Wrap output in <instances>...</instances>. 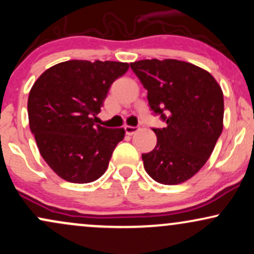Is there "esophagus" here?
I'll return each mask as SVG.
<instances>
[{
  "mask_svg": "<svg viewBox=\"0 0 254 254\" xmlns=\"http://www.w3.org/2000/svg\"><path fill=\"white\" fill-rule=\"evenodd\" d=\"M124 130L125 132H127V135H133V133L136 132V131H138V127H130V125H125L124 127Z\"/></svg>",
  "mask_w": 254,
  "mask_h": 254,
  "instance_id": "obj_1",
  "label": "esophagus"
}]
</instances>
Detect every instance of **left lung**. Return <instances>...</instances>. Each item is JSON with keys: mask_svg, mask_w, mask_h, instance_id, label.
Returning a JSON list of instances; mask_svg holds the SVG:
<instances>
[{"mask_svg": "<svg viewBox=\"0 0 254 254\" xmlns=\"http://www.w3.org/2000/svg\"><path fill=\"white\" fill-rule=\"evenodd\" d=\"M131 69L148 92L151 111L166 127L153 131L155 148L142 154L154 180L177 185L208 161L223 129V93L210 72L178 60H142Z\"/></svg>", "mask_w": 254, "mask_h": 254, "instance_id": "1", "label": "left lung"}]
</instances>
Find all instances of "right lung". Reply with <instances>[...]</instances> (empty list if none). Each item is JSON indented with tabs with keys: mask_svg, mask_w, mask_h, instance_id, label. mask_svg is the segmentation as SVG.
I'll use <instances>...</instances> for the list:
<instances>
[{
	"mask_svg": "<svg viewBox=\"0 0 254 254\" xmlns=\"http://www.w3.org/2000/svg\"><path fill=\"white\" fill-rule=\"evenodd\" d=\"M129 64L66 61L45 70L28 95L32 133L51 170L70 183L97 180L109 167L124 129L95 124L111 84Z\"/></svg>",
	"mask_w": 254,
	"mask_h": 254,
	"instance_id": "obj_1",
	"label": "right lung"
}]
</instances>
